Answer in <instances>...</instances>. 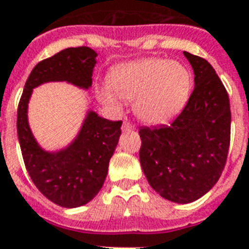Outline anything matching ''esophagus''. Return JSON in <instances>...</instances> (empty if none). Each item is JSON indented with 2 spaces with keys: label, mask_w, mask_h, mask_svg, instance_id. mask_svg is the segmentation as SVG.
Listing matches in <instances>:
<instances>
[{
  "label": "esophagus",
  "mask_w": 249,
  "mask_h": 249,
  "mask_svg": "<svg viewBox=\"0 0 249 249\" xmlns=\"http://www.w3.org/2000/svg\"><path fill=\"white\" fill-rule=\"evenodd\" d=\"M135 129V125H132L129 121H124V124H123V130L126 132V130H133Z\"/></svg>",
  "instance_id": "obj_1"
}]
</instances>
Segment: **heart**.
I'll return each mask as SVG.
<instances>
[{
    "instance_id": "b5f03b06",
    "label": "heart",
    "mask_w": 249,
    "mask_h": 249,
    "mask_svg": "<svg viewBox=\"0 0 249 249\" xmlns=\"http://www.w3.org/2000/svg\"><path fill=\"white\" fill-rule=\"evenodd\" d=\"M97 89L98 100L113 109L121 100L133 101V110L147 124H166L189 101L193 86L190 71L175 60L147 58L120 64Z\"/></svg>"
}]
</instances>
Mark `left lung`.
<instances>
[{
	"label": "left lung",
	"instance_id": "left-lung-1",
	"mask_svg": "<svg viewBox=\"0 0 249 249\" xmlns=\"http://www.w3.org/2000/svg\"><path fill=\"white\" fill-rule=\"evenodd\" d=\"M194 70V90L170 125L140 128V164L151 187L171 202L190 203L217 183L231 142V107L212 64L183 52Z\"/></svg>",
	"mask_w": 249,
	"mask_h": 249
}]
</instances>
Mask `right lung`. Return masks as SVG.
<instances>
[{
    "label": "right lung",
    "mask_w": 249,
    "mask_h": 249,
    "mask_svg": "<svg viewBox=\"0 0 249 249\" xmlns=\"http://www.w3.org/2000/svg\"><path fill=\"white\" fill-rule=\"evenodd\" d=\"M97 52L89 47L66 48L44 59L28 76L17 109V136L27 171L35 186L50 201L63 208H78L98 194L107 175L109 160L117 147L123 121L102 119L88 112L78 136L69 147L48 152L40 147L28 124L32 90L46 82L91 86Z\"/></svg>",
    "instance_id": "obj_1"
}]
</instances>
